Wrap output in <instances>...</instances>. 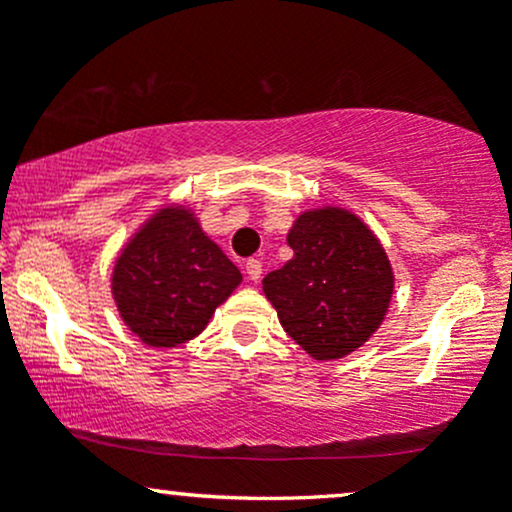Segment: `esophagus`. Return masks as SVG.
<instances>
[{"mask_svg":"<svg viewBox=\"0 0 512 512\" xmlns=\"http://www.w3.org/2000/svg\"><path fill=\"white\" fill-rule=\"evenodd\" d=\"M245 274H248L252 281H260L262 262L260 260H248V262H245Z\"/></svg>","mask_w":512,"mask_h":512,"instance_id":"34e87169","label":"esophagus"}]
</instances>
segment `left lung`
I'll list each match as a JSON object with an SVG mask.
<instances>
[{
  "instance_id": "1",
  "label": "left lung",
  "mask_w": 512,
  "mask_h": 512,
  "mask_svg": "<svg viewBox=\"0 0 512 512\" xmlns=\"http://www.w3.org/2000/svg\"><path fill=\"white\" fill-rule=\"evenodd\" d=\"M286 243L293 257L262 281L281 327L315 361L349 356L390 308L395 274L385 248L342 207L303 211Z\"/></svg>"
}]
</instances>
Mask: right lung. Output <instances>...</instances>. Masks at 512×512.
<instances>
[{"instance_id":"obj_1","label":"right lung","mask_w":512,"mask_h":512,"mask_svg":"<svg viewBox=\"0 0 512 512\" xmlns=\"http://www.w3.org/2000/svg\"><path fill=\"white\" fill-rule=\"evenodd\" d=\"M243 281L240 269L185 204L144 221L117 255L110 289L127 330L146 346L173 349L195 339Z\"/></svg>"}]
</instances>
